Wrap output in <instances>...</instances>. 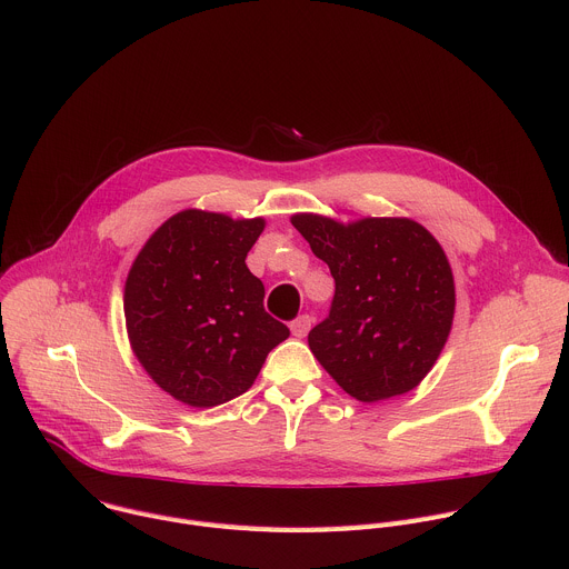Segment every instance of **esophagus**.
<instances>
[{
    "label": "esophagus",
    "instance_id": "1",
    "mask_svg": "<svg viewBox=\"0 0 569 569\" xmlns=\"http://www.w3.org/2000/svg\"><path fill=\"white\" fill-rule=\"evenodd\" d=\"M311 325H313V318L311 316H299L292 325H290V331L295 338H306V333L311 331Z\"/></svg>",
    "mask_w": 569,
    "mask_h": 569
}]
</instances>
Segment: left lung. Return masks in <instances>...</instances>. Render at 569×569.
<instances>
[{"label":"left lung","mask_w":569,"mask_h":569,"mask_svg":"<svg viewBox=\"0 0 569 569\" xmlns=\"http://www.w3.org/2000/svg\"><path fill=\"white\" fill-rule=\"evenodd\" d=\"M290 222L336 279L329 318L308 333L320 366L366 403L418 388L445 349L456 311L440 242L410 218L345 224L297 213Z\"/></svg>","instance_id":"1"}]
</instances>
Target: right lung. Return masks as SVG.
I'll return each mask as SVG.
<instances>
[{"label":"right lung","mask_w":569,"mask_h":569,"mask_svg":"<svg viewBox=\"0 0 569 569\" xmlns=\"http://www.w3.org/2000/svg\"><path fill=\"white\" fill-rule=\"evenodd\" d=\"M266 220L186 209L138 251L124 283L133 356L161 390L192 408L251 388L290 331L266 313V288L244 263Z\"/></svg>","instance_id":"1"}]
</instances>
